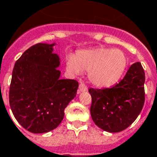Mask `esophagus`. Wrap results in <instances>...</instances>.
Returning a JSON list of instances; mask_svg holds the SVG:
<instances>
[{
	"mask_svg": "<svg viewBox=\"0 0 157 157\" xmlns=\"http://www.w3.org/2000/svg\"><path fill=\"white\" fill-rule=\"evenodd\" d=\"M87 90V86L82 82L80 83V85H79V91H81V92H86Z\"/></svg>",
	"mask_w": 157,
	"mask_h": 157,
	"instance_id": "esophagus-1",
	"label": "esophagus"
}]
</instances>
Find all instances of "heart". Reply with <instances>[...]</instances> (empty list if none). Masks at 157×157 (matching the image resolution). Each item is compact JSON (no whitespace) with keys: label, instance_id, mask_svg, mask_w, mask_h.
Listing matches in <instances>:
<instances>
[{"label":"heart","instance_id":"obj_1","mask_svg":"<svg viewBox=\"0 0 157 157\" xmlns=\"http://www.w3.org/2000/svg\"><path fill=\"white\" fill-rule=\"evenodd\" d=\"M129 60L119 49L98 47L84 50L66 57V68L73 75L88 71V79L99 87H108L117 83L126 71Z\"/></svg>","mask_w":157,"mask_h":157}]
</instances>
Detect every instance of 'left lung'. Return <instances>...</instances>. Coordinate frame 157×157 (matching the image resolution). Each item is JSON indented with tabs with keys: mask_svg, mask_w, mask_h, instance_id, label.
Wrapping results in <instances>:
<instances>
[{
	"mask_svg": "<svg viewBox=\"0 0 157 157\" xmlns=\"http://www.w3.org/2000/svg\"><path fill=\"white\" fill-rule=\"evenodd\" d=\"M144 71L137 62L113 87L89 88L92 97L90 113L97 126L107 132H119L129 127L144 104Z\"/></svg>",
	"mask_w": 157,
	"mask_h": 157,
	"instance_id": "left-lung-1",
	"label": "left lung"
}]
</instances>
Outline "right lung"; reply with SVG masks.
I'll use <instances>...</instances> for the list:
<instances>
[{
  "label": "right lung",
  "instance_id": "add662e5",
  "mask_svg": "<svg viewBox=\"0 0 157 157\" xmlns=\"http://www.w3.org/2000/svg\"><path fill=\"white\" fill-rule=\"evenodd\" d=\"M55 44L39 43L30 47L13 70L10 107L16 120L33 133L57 127L77 92L78 82L60 79V57L53 53Z\"/></svg>",
  "mask_w": 157,
  "mask_h": 157
}]
</instances>
